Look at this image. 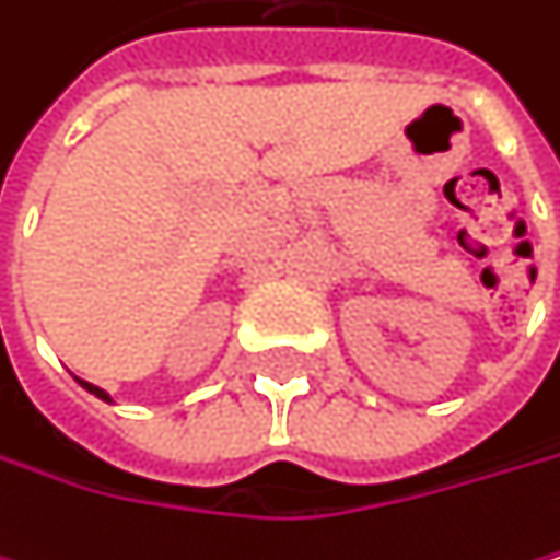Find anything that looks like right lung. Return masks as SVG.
<instances>
[{"instance_id": "right-lung-1", "label": "right lung", "mask_w": 560, "mask_h": 560, "mask_svg": "<svg viewBox=\"0 0 560 560\" xmlns=\"http://www.w3.org/2000/svg\"><path fill=\"white\" fill-rule=\"evenodd\" d=\"M79 385H82V388H85V392H92V395H95V398H102V401H112V398H108V395H105V392H102V388H98V385H89V382H82V378H79Z\"/></svg>"}]
</instances>
